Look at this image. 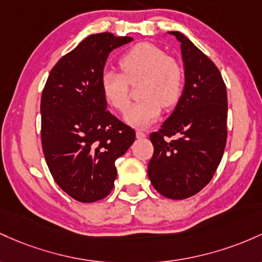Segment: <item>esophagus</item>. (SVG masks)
<instances>
[{
	"label": "esophagus",
	"instance_id": "obj_1",
	"mask_svg": "<svg viewBox=\"0 0 262 262\" xmlns=\"http://www.w3.org/2000/svg\"><path fill=\"white\" fill-rule=\"evenodd\" d=\"M136 136H137V139H143V137H146L147 135H146V132H143V131H141V130H137L136 131Z\"/></svg>",
	"mask_w": 262,
	"mask_h": 262
}]
</instances>
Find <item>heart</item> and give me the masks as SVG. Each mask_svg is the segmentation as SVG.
I'll use <instances>...</instances> for the list:
<instances>
[{
  "instance_id": "1",
  "label": "heart",
  "mask_w": 262,
  "mask_h": 262,
  "mask_svg": "<svg viewBox=\"0 0 262 262\" xmlns=\"http://www.w3.org/2000/svg\"><path fill=\"white\" fill-rule=\"evenodd\" d=\"M121 74L104 72L101 92L111 106L126 110L130 104V84L140 85V102L126 111L125 120L136 127H146L160 116L162 106H174L184 88V72L181 63L152 43H139L119 60Z\"/></svg>"
}]
</instances>
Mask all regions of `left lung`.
I'll list each match as a JSON object with an SVG mask.
<instances>
[{
    "instance_id": "1",
    "label": "left lung",
    "mask_w": 262,
    "mask_h": 262,
    "mask_svg": "<svg viewBox=\"0 0 262 262\" xmlns=\"http://www.w3.org/2000/svg\"><path fill=\"white\" fill-rule=\"evenodd\" d=\"M169 33L181 42L186 84L172 115L149 135L154 156L147 173L160 194L186 199L209 183L222 161L228 96L215 64L181 32Z\"/></svg>"
}]
</instances>
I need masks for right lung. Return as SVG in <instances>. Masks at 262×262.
Segmentation results:
<instances>
[{
	"mask_svg": "<svg viewBox=\"0 0 262 262\" xmlns=\"http://www.w3.org/2000/svg\"><path fill=\"white\" fill-rule=\"evenodd\" d=\"M131 40L107 32L92 34L58 60L44 85V157L58 186L78 202H98L110 194L115 161L136 137L134 128L106 110L100 83L110 52Z\"/></svg>",
	"mask_w": 262,
	"mask_h": 262,
	"instance_id": "obj_1",
	"label": "right lung"
}]
</instances>
